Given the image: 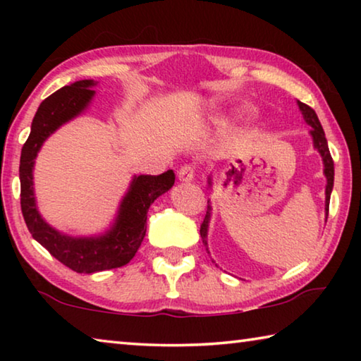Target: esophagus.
I'll list each match as a JSON object with an SVG mask.
<instances>
[{
	"label": "esophagus",
	"mask_w": 361,
	"mask_h": 361,
	"mask_svg": "<svg viewBox=\"0 0 361 361\" xmlns=\"http://www.w3.org/2000/svg\"><path fill=\"white\" fill-rule=\"evenodd\" d=\"M178 180L183 183H189L194 180V167L192 166H183L178 170Z\"/></svg>",
	"instance_id": "obj_1"
}]
</instances>
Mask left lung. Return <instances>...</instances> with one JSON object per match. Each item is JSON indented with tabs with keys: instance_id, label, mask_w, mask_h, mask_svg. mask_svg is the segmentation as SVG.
Masks as SVG:
<instances>
[{
	"instance_id": "8db88e82",
	"label": "left lung",
	"mask_w": 361,
	"mask_h": 361,
	"mask_svg": "<svg viewBox=\"0 0 361 361\" xmlns=\"http://www.w3.org/2000/svg\"><path fill=\"white\" fill-rule=\"evenodd\" d=\"M298 106L299 111H301L302 118L305 121V124L312 127L310 130V137H312L314 142V148L320 152L322 161H323V175L326 178V186H325V213L328 218V207H329V197H331V191H333V185H334V162L333 157L329 154V148H328V142L325 137V132L322 129V124L319 118H317V113L312 108L305 105V103L298 100ZM209 186H212V176H209ZM210 218H212V205L209 200V205H207V215L204 218V223L200 224V237H202L204 245L209 250V243H207V234H209V224H210Z\"/></svg>"
}]
</instances>
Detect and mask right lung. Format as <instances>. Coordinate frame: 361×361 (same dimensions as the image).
<instances>
[{
    "label": "right lung",
    "instance_id": "right-lung-1",
    "mask_svg": "<svg viewBox=\"0 0 361 361\" xmlns=\"http://www.w3.org/2000/svg\"><path fill=\"white\" fill-rule=\"evenodd\" d=\"M97 85L94 79H82L59 89L41 103L32 130L20 154V205L30 234L54 258L79 274H94L126 266L142 245L146 234V218L151 204L167 192L175 183L173 170L162 175H133L122 197L109 229L99 235L73 237L52 228L41 216L36 205L33 167L41 146L66 122L89 108Z\"/></svg>",
    "mask_w": 361,
    "mask_h": 361
}]
</instances>
